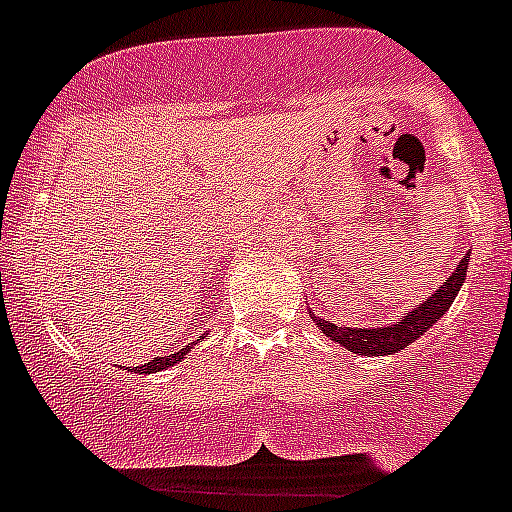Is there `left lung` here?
<instances>
[{
  "label": "left lung",
  "instance_id": "obj_1",
  "mask_svg": "<svg viewBox=\"0 0 512 512\" xmlns=\"http://www.w3.org/2000/svg\"><path fill=\"white\" fill-rule=\"evenodd\" d=\"M467 264L469 253L459 261L454 274L438 287V292H433V297H428L423 305L415 307L413 312H408V315L402 318V323L390 325V328H338V325L330 323V320H315V323H318V328L323 330L330 341H338L341 346H346L348 351H354V354L359 356L395 354L400 348L418 341L425 330L431 328L436 320L443 318V312L449 310L454 297L459 295L461 282L467 277Z\"/></svg>",
  "mask_w": 512,
  "mask_h": 512
}]
</instances>
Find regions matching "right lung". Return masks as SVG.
Here are the masks:
<instances>
[{"label": "right lung", "instance_id": "add662e5", "mask_svg": "<svg viewBox=\"0 0 512 512\" xmlns=\"http://www.w3.org/2000/svg\"><path fill=\"white\" fill-rule=\"evenodd\" d=\"M189 354V346L182 348V351H174V354L169 356H156L153 361H148V364L143 366H135L133 372H140V374H151V372H161V369H169V366H174L176 361H182L184 356Z\"/></svg>", "mask_w": 512, "mask_h": 512}]
</instances>
